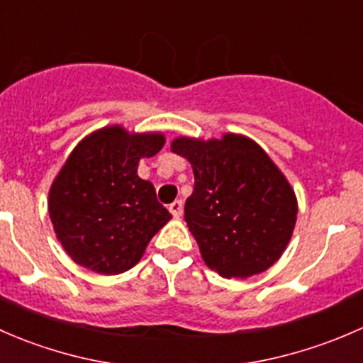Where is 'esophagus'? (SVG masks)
Instances as JSON below:
<instances>
[{"instance_id":"esophagus-1","label":"esophagus","mask_w":363,"mask_h":363,"mask_svg":"<svg viewBox=\"0 0 363 363\" xmlns=\"http://www.w3.org/2000/svg\"><path fill=\"white\" fill-rule=\"evenodd\" d=\"M169 211L174 218H180L182 213H183V203L182 201H174V203L169 204Z\"/></svg>"}]
</instances>
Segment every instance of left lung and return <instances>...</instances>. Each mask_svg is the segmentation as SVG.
<instances>
[{"label":"left lung","mask_w":363,"mask_h":363,"mask_svg":"<svg viewBox=\"0 0 363 363\" xmlns=\"http://www.w3.org/2000/svg\"><path fill=\"white\" fill-rule=\"evenodd\" d=\"M194 169L185 222L209 269L250 278L281 257L297 220V199L276 164L255 141L178 138L171 145Z\"/></svg>","instance_id":"1"}]
</instances>
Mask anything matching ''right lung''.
Wrapping results in <instances>:
<instances>
[{
  "mask_svg": "<svg viewBox=\"0 0 363 363\" xmlns=\"http://www.w3.org/2000/svg\"><path fill=\"white\" fill-rule=\"evenodd\" d=\"M162 145V134H129L111 125L71 152L52 183L48 213L74 262L99 274H121L140 262L171 218L154 185L138 177L141 157L155 155Z\"/></svg>",
  "mask_w": 363,
  "mask_h": 363,
  "instance_id": "add662e5",
  "label": "right lung"
}]
</instances>
